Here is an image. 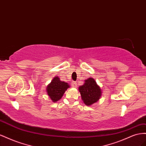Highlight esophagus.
Masks as SVG:
<instances>
[{"label": "esophagus", "instance_id": "1", "mask_svg": "<svg viewBox=\"0 0 146 146\" xmlns=\"http://www.w3.org/2000/svg\"><path fill=\"white\" fill-rule=\"evenodd\" d=\"M72 85V86L73 87H76V82H73Z\"/></svg>", "mask_w": 146, "mask_h": 146}]
</instances>
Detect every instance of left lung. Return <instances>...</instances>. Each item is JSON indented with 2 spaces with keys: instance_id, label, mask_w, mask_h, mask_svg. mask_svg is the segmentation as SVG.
I'll use <instances>...</instances> for the list:
<instances>
[{
  "instance_id": "1",
  "label": "left lung",
  "mask_w": 146,
  "mask_h": 146,
  "mask_svg": "<svg viewBox=\"0 0 146 146\" xmlns=\"http://www.w3.org/2000/svg\"><path fill=\"white\" fill-rule=\"evenodd\" d=\"M82 100L87 106L93 105L98 102L102 96L100 87L97 84L94 78H88L85 83L79 87Z\"/></svg>"
}]
</instances>
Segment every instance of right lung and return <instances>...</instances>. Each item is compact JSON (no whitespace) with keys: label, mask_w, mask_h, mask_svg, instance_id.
<instances>
[{"label":"right lung","mask_w":146,"mask_h":146,"mask_svg":"<svg viewBox=\"0 0 146 146\" xmlns=\"http://www.w3.org/2000/svg\"><path fill=\"white\" fill-rule=\"evenodd\" d=\"M69 87L70 85L67 82L61 81L59 77L56 76L47 86V94L53 102H56L62 97L65 92Z\"/></svg>","instance_id":"add662e5"}]
</instances>
